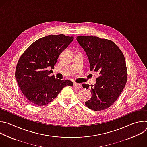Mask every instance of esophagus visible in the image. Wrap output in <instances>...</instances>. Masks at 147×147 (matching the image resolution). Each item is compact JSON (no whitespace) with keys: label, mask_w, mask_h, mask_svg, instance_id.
Wrapping results in <instances>:
<instances>
[{"label":"esophagus","mask_w":147,"mask_h":147,"mask_svg":"<svg viewBox=\"0 0 147 147\" xmlns=\"http://www.w3.org/2000/svg\"><path fill=\"white\" fill-rule=\"evenodd\" d=\"M73 87L75 88L79 89V88H81L82 87V86H81V84H78V83H74V85H73Z\"/></svg>","instance_id":"esophagus-1"}]
</instances>
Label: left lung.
Returning a JSON list of instances; mask_svg holds the SVG:
<instances>
[{"mask_svg": "<svg viewBox=\"0 0 147 147\" xmlns=\"http://www.w3.org/2000/svg\"><path fill=\"white\" fill-rule=\"evenodd\" d=\"M77 40L88 56L91 71L99 73L91 88V98L85 102L90 109L99 111L108 108L117 99L126 84L127 70L123 53L113 41L97 36H77Z\"/></svg>", "mask_w": 147, "mask_h": 147, "instance_id": "obj_1", "label": "left lung"}]
</instances>
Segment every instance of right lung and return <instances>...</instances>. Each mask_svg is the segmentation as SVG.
<instances>
[{
    "instance_id": "1",
    "label": "right lung",
    "mask_w": 147,
    "mask_h": 147,
    "mask_svg": "<svg viewBox=\"0 0 147 147\" xmlns=\"http://www.w3.org/2000/svg\"><path fill=\"white\" fill-rule=\"evenodd\" d=\"M73 36L63 34L50 35L33 42L20 56L15 76L18 86L32 105L44 106L57 97L66 86H73L69 80H61L50 76L57 60L73 41Z\"/></svg>"
}]
</instances>
